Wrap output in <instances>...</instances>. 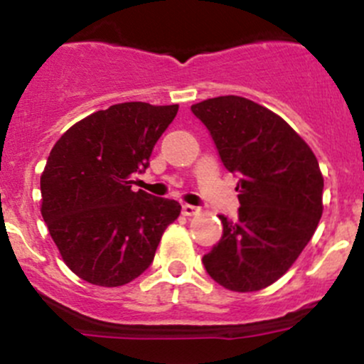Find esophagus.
Here are the masks:
<instances>
[{
	"instance_id": "1",
	"label": "esophagus",
	"mask_w": 364,
	"mask_h": 364,
	"mask_svg": "<svg viewBox=\"0 0 364 364\" xmlns=\"http://www.w3.org/2000/svg\"><path fill=\"white\" fill-rule=\"evenodd\" d=\"M198 211H200V209L197 208V205H190V204H183V208H181V213L185 214V216H195V214H197Z\"/></svg>"
}]
</instances>
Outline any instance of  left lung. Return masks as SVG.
Listing matches in <instances>:
<instances>
[{
    "mask_svg": "<svg viewBox=\"0 0 364 364\" xmlns=\"http://www.w3.org/2000/svg\"><path fill=\"white\" fill-rule=\"evenodd\" d=\"M227 171L239 178V218L202 263L218 284L250 293L288 272L323 214L324 179L309 144L279 114L239 95L197 102Z\"/></svg>",
    "mask_w": 364,
    "mask_h": 364,
    "instance_id": "left-lung-1",
    "label": "left lung"
}]
</instances>
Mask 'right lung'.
I'll return each instance as SVG.
<instances>
[{
    "mask_svg": "<svg viewBox=\"0 0 364 364\" xmlns=\"http://www.w3.org/2000/svg\"><path fill=\"white\" fill-rule=\"evenodd\" d=\"M178 105L122 102L76 122L41 174V216L64 263L83 281L117 288L151 265L176 200L132 190Z\"/></svg>",
    "mask_w": 364,
    "mask_h": 364,
    "instance_id": "1",
    "label": "right lung"
}]
</instances>
